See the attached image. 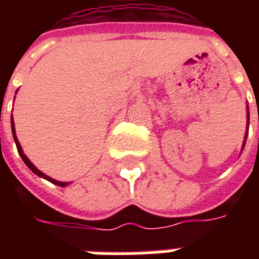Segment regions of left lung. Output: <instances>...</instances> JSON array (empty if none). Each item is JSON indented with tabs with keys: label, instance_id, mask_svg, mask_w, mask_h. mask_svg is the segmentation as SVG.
Returning a JSON list of instances; mask_svg holds the SVG:
<instances>
[{
	"label": "left lung",
	"instance_id": "left-lung-1",
	"mask_svg": "<svg viewBox=\"0 0 259 259\" xmlns=\"http://www.w3.org/2000/svg\"><path fill=\"white\" fill-rule=\"evenodd\" d=\"M248 124H250V112H248V105H247V130H248ZM247 136H248V132H245L244 135V141H243V146H241V151L245 146V140H247Z\"/></svg>",
	"mask_w": 259,
	"mask_h": 259
}]
</instances>
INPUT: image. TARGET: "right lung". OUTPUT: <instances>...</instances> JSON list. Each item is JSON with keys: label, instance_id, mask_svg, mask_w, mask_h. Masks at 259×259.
Returning a JSON list of instances; mask_svg holds the SVG:
<instances>
[{"label": "right lung", "instance_id": "obj_1", "mask_svg": "<svg viewBox=\"0 0 259 259\" xmlns=\"http://www.w3.org/2000/svg\"><path fill=\"white\" fill-rule=\"evenodd\" d=\"M11 127H12V135H14V140H15V144H16V148H18V152H19V155L22 157V159H23V162L27 165V168L30 169L33 174H36L37 176H40V178H42V179L48 180V182H51V183H54V185L57 186H61V187H65V186H68L69 183L68 182H58V180L53 179V178H50V176H47L46 174H42L41 170H38V169L33 165V163L30 162V159L26 157L25 152H23V150H22V147H20L19 141H18V137H16V133H15V123H14V118H11Z\"/></svg>", "mask_w": 259, "mask_h": 259}]
</instances>
